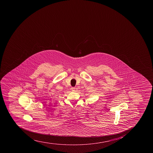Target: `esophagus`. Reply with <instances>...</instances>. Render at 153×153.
I'll list each match as a JSON object with an SVG mask.
<instances>
[{
    "label": "esophagus",
    "mask_w": 153,
    "mask_h": 153,
    "mask_svg": "<svg viewBox=\"0 0 153 153\" xmlns=\"http://www.w3.org/2000/svg\"><path fill=\"white\" fill-rule=\"evenodd\" d=\"M71 91H73V92H74V91H75V87H72L71 88Z\"/></svg>",
    "instance_id": "34e87169"
}]
</instances>
